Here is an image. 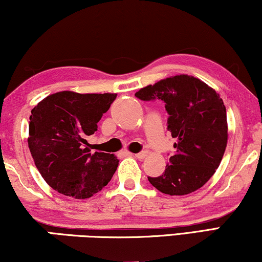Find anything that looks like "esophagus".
Listing matches in <instances>:
<instances>
[{
  "mask_svg": "<svg viewBox=\"0 0 262 262\" xmlns=\"http://www.w3.org/2000/svg\"><path fill=\"white\" fill-rule=\"evenodd\" d=\"M146 157H147V152H146V150H142V152L135 154V158H138V159H145Z\"/></svg>",
  "mask_w": 262,
  "mask_h": 262,
  "instance_id": "1",
  "label": "esophagus"
}]
</instances>
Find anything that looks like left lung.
<instances>
[{
  "instance_id": "8db88e82",
  "label": "left lung",
  "mask_w": 262,
  "mask_h": 262,
  "mask_svg": "<svg viewBox=\"0 0 262 262\" xmlns=\"http://www.w3.org/2000/svg\"><path fill=\"white\" fill-rule=\"evenodd\" d=\"M135 96L165 103L167 129L177 139L165 172L148 177L149 183L169 196L203 186L220 166L228 141L227 112L220 95L198 78L179 75L142 88Z\"/></svg>"
}]
</instances>
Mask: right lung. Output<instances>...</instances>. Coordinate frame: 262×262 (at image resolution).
Masks as SVG:
<instances>
[{
	"mask_svg": "<svg viewBox=\"0 0 262 262\" xmlns=\"http://www.w3.org/2000/svg\"><path fill=\"white\" fill-rule=\"evenodd\" d=\"M116 96L61 91L32 109L29 150L40 174L59 193L85 200L113 178L119 159L109 153L93 154L86 138L97 130Z\"/></svg>",
	"mask_w": 262,
	"mask_h": 262,
	"instance_id": "obj_1",
	"label": "right lung"
}]
</instances>
